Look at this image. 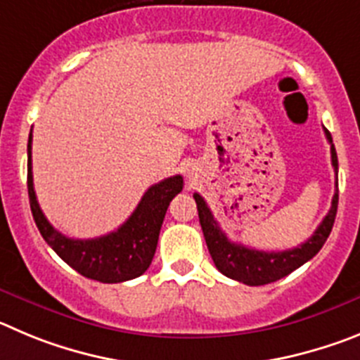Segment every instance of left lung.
Masks as SVG:
<instances>
[{"label": "left lung", "mask_w": 360, "mask_h": 360, "mask_svg": "<svg viewBox=\"0 0 360 360\" xmlns=\"http://www.w3.org/2000/svg\"><path fill=\"white\" fill-rule=\"evenodd\" d=\"M326 140L330 143V154H332V167L335 172V193H333L332 206L328 213L323 219V222L317 226L314 235L309 240L301 245L287 251H257V249L245 248L242 244H235L224 235L220 229L219 222L213 219L212 210L199 193H193V199L197 202V212H199V222L204 233V240L208 245V251L213 258V264L224 276L231 280L240 281V283L258 287V285L273 283L280 278L287 276L297 267L309 262L319 252L323 244L328 238L330 231L333 228V220L338 215L339 190H338V152L332 143V136L325 129Z\"/></svg>", "instance_id": "obj_1"}]
</instances>
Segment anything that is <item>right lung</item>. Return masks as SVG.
Here are the masks:
<instances>
[{
    "mask_svg": "<svg viewBox=\"0 0 360 360\" xmlns=\"http://www.w3.org/2000/svg\"><path fill=\"white\" fill-rule=\"evenodd\" d=\"M27 183L32 215L46 244L77 273L102 283H122L147 271L156 252L168 204L183 190V177H168L148 188L132 215L116 231L77 240L57 231L39 206L32 176V131L28 136Z\"/></svg>",
    "mask_w": 360,
    "mask_h": 360,
    "instance_id": "obj_1",
    "label": "right lung"
}]
</instances>
